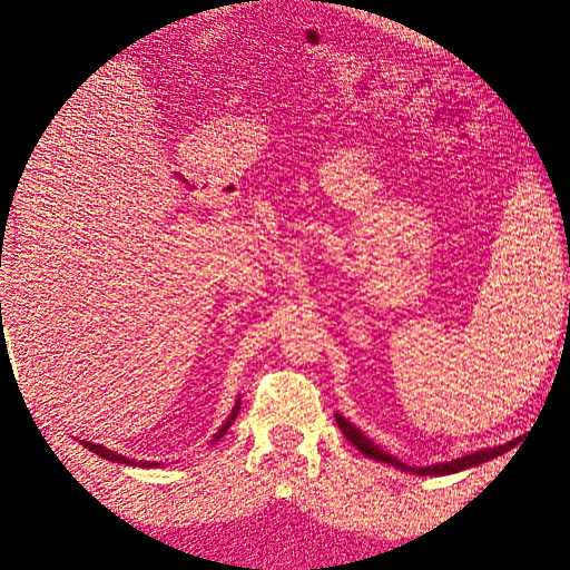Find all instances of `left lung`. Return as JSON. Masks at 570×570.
<instances>
[{
	"label": "left lung",
	"instance_id": "obj_1",
	"mask_svg": "<svg viewBox=\"0 0 570 570\" xmlns=\"http://www.w3.org/2000/svg\"><path fill=\"white\" fill-rule=\"evenodd\" d=\"M335 421H337V426H341V431L345 433V439H347L350 443H353L362 455L377 460V463H386V465H394V468H399V470L414 472V475H451V472H460V470H468V468H475V465L488 463V460L498 458V455L507 453V451H510V448H512V443H504V445H498V448H482V451L468 453V455L455 458V460H448V463H435V465H426V468H414V465L402 463V460H399L396 455L386 453L382 445L370 441L367 435L362 433L357 426H353V423H350L345 416L335 414Z\"/></svg>",
	"mask_w": 570,
	"mask_h": 570
}]
</instances>
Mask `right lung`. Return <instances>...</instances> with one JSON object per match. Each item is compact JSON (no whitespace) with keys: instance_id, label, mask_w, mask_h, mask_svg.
I'll return each instance as SVG.
<instances>
[{"instance_id":"obj_1","label":"right lung","mask_w":570,"mask_h":570,"mask_svg":"<svg viewBox=\"0 0 570 570\" xmlns=\"http://www.w3.org/2000/svg\"><path fill=\"white\" fill-rule=\"evenodd\" d=\"M239 404H242V399H237L235 406H233V411H229L227 421L223 423L220 431H217V433L213 435V441H210V443L220 441L223 435L227 433V429L233 426V421H235V419H237V414H239ZM80 445L88 448V451H92L95 455H100V458H105V460H110V463H122V465H135V468H137V465H139V468H159V465H161V463H156V460H135V458H127V455H122V453H115V451H110V448H105V445H100V443L80 441Z\"/></svg>"}]
</instances>
